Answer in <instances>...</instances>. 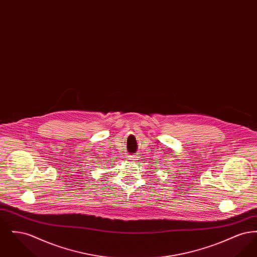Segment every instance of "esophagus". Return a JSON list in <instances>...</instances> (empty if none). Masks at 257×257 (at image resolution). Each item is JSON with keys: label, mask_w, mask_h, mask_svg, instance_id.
I'll list each match as a JSON object with an SVG mask.
<instances>
[{"label": "esophagus", "mask_w": 257, "mask_h": 257, "mask_svg": "<svg viewBox=\"0 0 257 257\" xmlns=\"http://www.w3.org/2000/svg\"><path fill=\"white\" fill-rule=\"evenodd\" d=\"M128 158H129V160L133 161V162H136L137 160H139V157H138V155H130V156H128Z\"/></svg>", "instance_id": "1"}]
</instances>
